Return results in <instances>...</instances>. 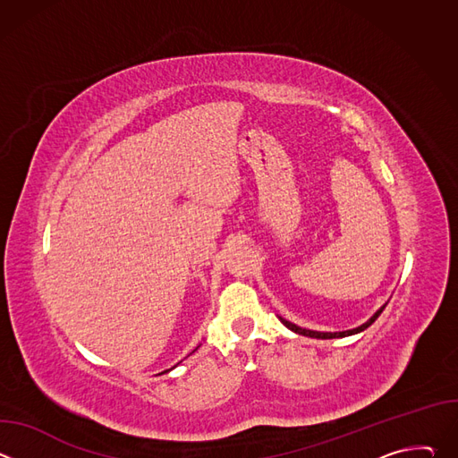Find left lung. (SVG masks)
<instances>
[{
	"mask_svg": "<svg viewBox=\"0 0 458 458\" xmlns=\"http://www.w3.org/2000/svg\"><path fill=\"white\" fill-rule=\"evenodd\" d=\"M384 308H386V304H384L380 310H377V313H375L368 322H364L362 326H359V328L346 330V332H335V334H320V332H313V330H304V328H299V326L288 322V320L283 318V317H279V318H281V322L286 326V328H290L292 332H295V334H299V335H306V337H313V339H339V337H348V335H355V334H359V332H364V330L368 328V326H371V324L377 320V317L382 313Z\"/></svg>",
	"mask_w": 458,
	"mask_h": 458,
	"instance_id": "1",
	"label": "left lung"
}]
</instances>
